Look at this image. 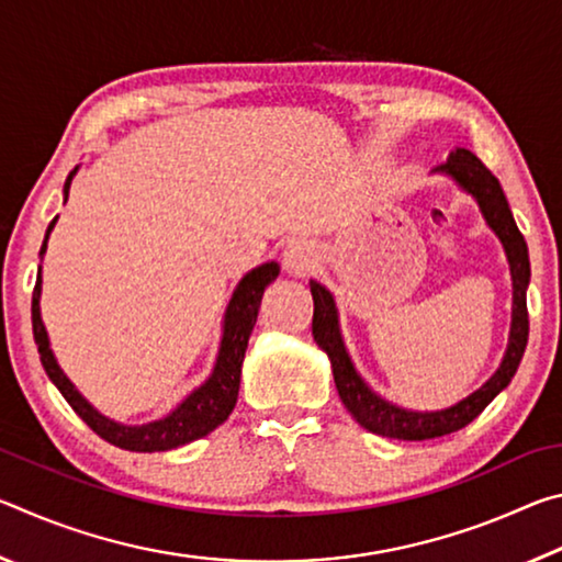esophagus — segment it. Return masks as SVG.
<instances>
[{"label":"esophagus","instance_id":"esophagus-1","mask_svg":"<svg viewBox=\"0 0 562 562\" xmlns=\"http://www.w3.org/2000/svg\"><path fill=\"white\" fill-rule=\"evenodd\" d=\"M282 268L294 274H307L317 268V250L310 243L294 240L282 252Z\"/></svg>","mask_w":562,"mask_h":562}]
</instances>
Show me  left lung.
<instances>
[{"instance_id":"1","label":"left lung","mask_w":562,"mask_h":562,"mask_svg":"<svg viewBox=\"0 0 562 562\" xmlns=\"http://www.w3.org/2000/svg\"><path fill=\"white\" fill-rule=\"evenodd\" d=\"M436 170L449 173L456 183L479 201L481 213L486 215V223L496 231L503 247H506L510 274H513V325H510V341L508 351L503 357V364L498 372L493 374L479 392H473L469 398H463L451 408L431 414L418 412H404L394 404L379 398L372 389H369L361 376L355 372L351 361L341 345L339 325H337V310L331 294L322 288L319 282H310L312 300H315V317H312V335H315L317 345L327 351L331 359V372H335V384L341 404L347 412L357 418V422L372 434L386 436V439H402V441H424V439H439V436L453 434L469 426L483 408H486L493 398H496L503 389L516 374V369L522 359V351L528 345V304H526V290L530 280V262H528V245L522 240L516 221H513L510 207L498 178L475 158L471 150L456 148L446 164Z\"/></svg>"}]
</instances>
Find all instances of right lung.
I'll return each mask as SVG.
<instances>
[{
  "mask_svg": "<svg viewBox=\"0 0 562 562\" xmlns=\"http://www.w3.org/2000/svg\"><path fill=\"white\" fill-rule=\"evenodd\" d=\"M76 168L69 173L64 183V195L69 198V186ZM56 223V217L46 227L44 245L40 255L46 250V240H49V233ZM280 268L274 262L260 265L252 272H247L245 278L237 284L231 304H227L225 312V331L221 341V355H217L215 369L207 382L195 389L183 404H180L176 412H170L166 418H158V422H150L144 426H123L111 422V418L101 416L97 408H93L87 398L76 392L74 384L64 376V372L56 364V359L49 349V337H46V329L42 325L40 315V294H42V268L36 274V284L32 292V327H34V341L40 347L42 364L49 374L52 382L59 389L61 396L69 402V406L79 414L83 422H87L93 434H99L103 441H109L119 449L126 451H138V453H154V451H170L178 449V446H186L195 439H203V436L217 429L237 402V389H240V367L245 359L247 339L252 335L255 322H258V310L262 302V292L268 284L278 278Z\"/></svg>",
  "mask_w": 562,
  "mask_h": 562,
  "instance_id": "add662e5",
  "label": "right lung"
}]
</instances>
